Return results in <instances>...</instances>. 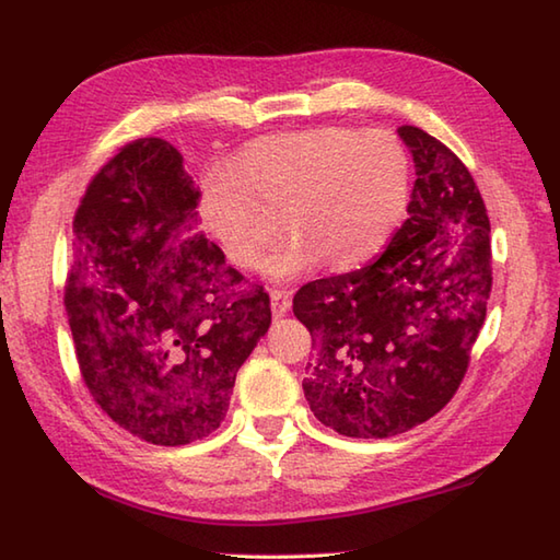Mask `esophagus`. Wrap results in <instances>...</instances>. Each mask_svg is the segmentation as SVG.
I'll use <instances>...</instances> for the list:
<instances>
[{
    "mask_svg": "<svg viewBox=\"0 0 560 560\" xmlns=\"http://www.w3.org/2000/svg\"><path fill=\"white\" fill-rule=\"evenodd\" d=\"M292 304V292L284 288H272L270 290V310L272 316H284Z\"/></svg>",
    "mask_w": 560,
    "mask_h": 560,
    "instance_id": "esophagus-1",
    "label": "esophagus"
}]
</instances>
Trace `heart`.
Returning a JSON list of instances; mask_svg holds the SVG:
<instances>
[{
	"label": "heart",
	"instance_id": "heart-1",
	"mask_svg": "<svg viewBox=\"0 0 560 560\" xmlns=\"http://www.w3.org/2000/svg\"><path fill=\"white\" fill-rule=\"evenodd\" d=\"M410 156L389 130L324 125L248 142L226 166L200 180L202 230L238 270L260 264L276 232L266 272L294 280L326 264L350 272L384 254L408 214Z\"/></svg>",
	"mask_w": 560,
	"mask_h": 560
}]
</instances>
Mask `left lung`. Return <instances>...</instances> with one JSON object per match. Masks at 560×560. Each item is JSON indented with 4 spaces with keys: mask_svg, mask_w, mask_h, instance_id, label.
<instances>
[{
    "mask_svg": "<svg viewBox=\"0 0 560 560\" xmlns=\"http://www.w3.org/2000/svg\"><path fill=\"white\" fill-rule=\"evenodd\" d=\"M398 135L418 176L408 220L374 264L306 282L292 302L316 350L304 396L346 438L398 435L452 401L493 288L490 222L469 168L425 130Z\"/></svg>",
    "mask_w": 560,
    "mask_h": 560,
    "instance_id": "8db88e82",
    "label": "left lung"
}]
</instances>
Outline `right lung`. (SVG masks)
I'll list each match as a JSON object with an SVG mask.
<instances>
[{"mask_svg": "<svg viewBox=\"0 0 560 560\" xmlns=\"http://www.w3.org/2000/svg\"><path fill=\"white\" fill-rule=\"evenodd\" d=\"M200 190L159 137L91 178L65 282L79 372L101 410L144 442L208 438L270 326V296L198 232Z\"/></svg>", "mask_w": 560, "mask_h": 560, "instance_id": "1", "label": "right lung"}]
</instances>
